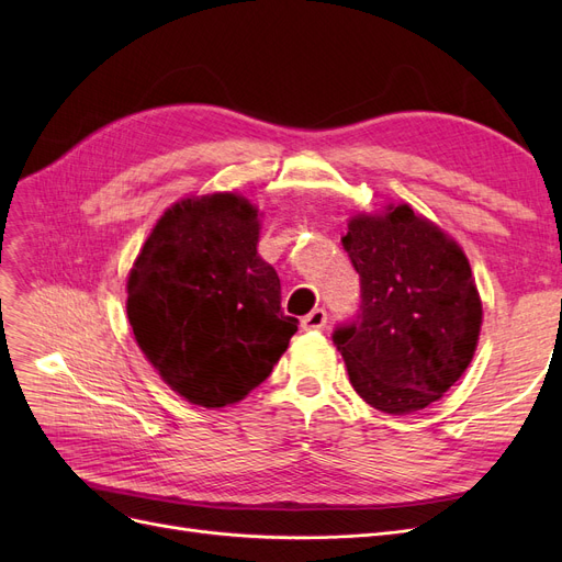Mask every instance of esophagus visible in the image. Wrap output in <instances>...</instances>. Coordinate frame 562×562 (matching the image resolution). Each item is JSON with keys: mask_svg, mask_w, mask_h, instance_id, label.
I'll return each instance as SVG.
<instances>
[{"mask_svg": "<svg viewBox=\"0 0 562 562\" xmlns=\"http://www.w3.org/2000/svg\"><path fill=\"white\" fill-rule=\"evenodd\" d=\"M326 323H328L326 310H312L307 316L302 318V328L304 330H321V328H326Z\"/></svg>", "mask_w": 562, "mask_h": 562, "instance_id": "obj_1", "label": "esophagus"}]
</instances>
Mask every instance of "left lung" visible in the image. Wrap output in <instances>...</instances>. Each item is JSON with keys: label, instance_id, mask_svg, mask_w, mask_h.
Returning a JSON list of instances; mask_svg holds the SVG:
<instances>
[{"label": "left lung", "instance_id": "left-lung-1", "mask_svg": "<svg viewBox=\"0 0 562 562\" xmlns=\"http://www.w3.org/2000/svg\"><path fill=\"white\" fill-rule=\"evenodd\" d=\"M347 229L361 312L333 342L366 403L389 415L417 413L464 375L479 345L483 304L469 260L407 203L356 213Z\"/></svg>", "mask_w": 562, "mask_h": 562}]
</instances>
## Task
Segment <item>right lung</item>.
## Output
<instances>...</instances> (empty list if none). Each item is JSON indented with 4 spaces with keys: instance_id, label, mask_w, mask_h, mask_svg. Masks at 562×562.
Returning <instances> with one entry per match:
<instances>
[{
    "instance_id": "add662e5",
    "label": "right lung",
    "mask_w": 562,
    "mask_h": 562,
    "mask_svg": "<svg viewBox=\"0 0 562 562\" xmlns=\"http://www.w3.org/2000/svg\"><path fill=\"white\" fill-rule=\"evenodd\" d=\"M260 211L236 192L184 196L149 232L126 279V314L145 359L201 407L244 401L269 378L297 318L258 255Z\"/></svg>"
}]
</instances>
